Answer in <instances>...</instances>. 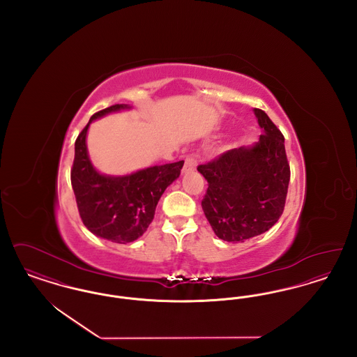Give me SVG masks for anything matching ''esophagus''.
<instances>
[{"instance_id": "obj_1", "label": "esophagus", "mask_w": 357, "mask_h": 357, "mask_svg": "<svg viewBox=\"0 0 357 357\" xmlns=\"http://www.w3.org/2000/svg\"><path fill=\"white\" fill-rule=\"evenodd\" d=\"M197 165H198V160H197V158L194 156V155H190V156H187L186 159H185V166H183V170L182 172H188V171H192L195 167H197Z\"/></svg>"}]
</instances>
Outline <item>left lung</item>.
I'll use <instances>...</instances> for the list:
<instances>
[{
	"label": "left lung",
	"mask_w": 357,
	"mask_h": 357,
	"mask_svg": "<svg viewBox=\"0 0 357 357\" xmlns=\"http://www.w3.org/2000/svg\"><path fill=\"white\" fill-rule=\"evenodd\" d=\"M264 134L199 165L207 181L202 208L217 237L243 242L268 231L284 213L290 167L284 135L265 111L255 108Z\"/></svg>",
	"instance_id": "obj_1"
}]
</instances>
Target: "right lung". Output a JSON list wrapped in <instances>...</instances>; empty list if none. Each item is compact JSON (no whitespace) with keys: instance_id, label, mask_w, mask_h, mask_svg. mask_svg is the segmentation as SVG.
I'll list each match as a JSON object with an SVG mask.
<instances>
[{"instance_id":"right-lung-1","label":"right lung","mask_w":357,"mask_h":357,"mask_svg":"<svg viewBox=\"0 0 357 357\" xmlns=\"http://www.w3.org/2000/svg\"><path fill=\"white\" fill-rule=\"evenodd\" d=\"M128 108L115 104L91 116L75 142L70 183L80 218L98 237L127 243L140 237L153 222L156 204L165 190L181 175L183 160L153 166L126 176H107L93 169L85 144L92 120Z\"/></svg>"}]
</instances>
